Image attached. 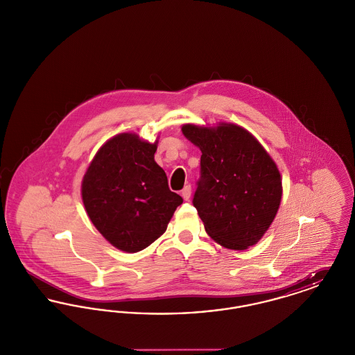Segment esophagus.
Listing matches in <instances>:
<instances>
[{
    "mask_svg": "<svg viewBox=\"0 0 355 355\" xmlns=\"http://www.w3.org/2000/svg\"><path fill=\"white\" fill-rule=\"evenodd\" d=\"M181 196H182V198H184L185 201H189V200H190V196H191V186H185L184 190H182V193H181Z\"/></svg>",
    "mask_w": 355,
    "mask_h": 355,
    "instance_id": "esophagus-1",
    "label": "esophagus"
}]
</instances>
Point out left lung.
<instances>
[{
	"label": "left lung",
	"instance_id": "8db88e82",
	"mask_svg": "<svg viewBox=\"0 0 355 355\" xmlns=\"http://www.w3.org/2000/svg\"><path fill=\"white\" fill-rule=\"evenodd\" d=\"M182 133L202 152L193 205L205 230L220 246L246 250L275 218L282 181L269 153L246 129L186 123Z\"/></svg>",
	"mask_w": 355,
	"mask_h": 355
}]
</instances>
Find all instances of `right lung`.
I'll use <instances>...</instances> for the list:
<instances>
[{
	"instance_id": "add662e5",
	"label": "right lung",
	"mask_w": 355,
	"mask_h": 355,
	"mask_svg": "<svg viewBox=\"0 0 355 355\" xmlns=\"http://www.w3.org/2000/svg\"><path fill=\"white\" fill-rule=\"evenodd\" d=\"M157 142L135 133L106 141L85 173V210L97 230L114 248L137 253L166 232L182 203L173 193L164 169L154 161Z\"/></svg>"
}]
</instances>
